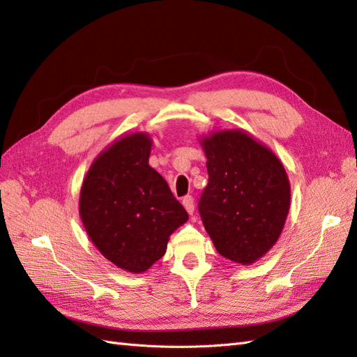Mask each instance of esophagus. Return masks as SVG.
I'll return each instance as SVG.
<instances>
[{
    "label": "esophagus",
    "mask_w": 357,
    "mask_h": 357,
    "mask_svg": "<svg viewBox=\"0 0 357 357\" xmlns=\"http://www.w3.org/2000/svg\"><path fill=\"white\" fill-rule=\"evenodd\" d=\"M183 206H184V208L187 210L188 215H193V211H195V201H193L192 196H184V198H183Z\"/></svg>",
    "instance_id": "obj_1"
}]
</instances>
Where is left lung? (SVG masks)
Masks as SVG:
<instances>
[{"label": "left lung", "instance_id": "left-lung-1", "mask_svg": "<svg viewBox=\"0 0 357 357\" xmlns=\"http://www.w3.org/2000/svg\"><path fill=\"white\" fill-rule=\"evenodd\" d=\"M208 184L199 201L218 253L252 265L276 244L290 210V181L280 159L244 128L199 136Z\"/></svg>", "mask_w": 357, "mask_h": 357}]
</instances>
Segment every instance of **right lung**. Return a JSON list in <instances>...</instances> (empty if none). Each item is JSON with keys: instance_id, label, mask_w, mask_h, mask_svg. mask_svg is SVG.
Segmentation results:
<instances>
[{"instance_id": "obj_1", "label": "right lung", "mask_w": 357, "mask_h": 357, "mask_svg": "<svg viewBox=\"0 0 357 357\" xmlns=\"http://www.w3.org/2000/svg\"><path fill=\"white\" fill-rule=\"evenodd\" d=\"M147 132L119 136L90 164L79 192V216L90 241L118 268L141 275L165 255L188 215L149 165Z\"/></svg>"}]
</instances>
